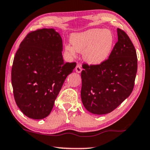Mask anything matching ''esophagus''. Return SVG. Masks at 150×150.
<instances>
[{"label": "esophagus", "mask_w": 150, "mask_h": 150, "mask_svg": "<svg viewBox=\"0 0 150 150\" xmlns=\"http://www.w3.org/2000/svg\"><path fill=\"white\" fill-rule=\"evenodd\" d=\"M75 71H76V72L78 73H81V71H82V69H81V65H80V64H77V66H76V67H75Z\"/></svg>", "instance_id": "esophagus-1"}]
</instances>
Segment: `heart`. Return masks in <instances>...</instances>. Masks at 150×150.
I'll list each match as a JSON object with an SVG mask.
<instances>
[{"mask_svg": "<svg viewBox=\"0 0 150 150\" xmlns=\"http://www.w3.org/2000/svg\"><path fill=\"white\" fill-rule=\"evenodd\" d=\"M72 46L67 45L65 51L71 56H75L76 52H83V58L91 64H98L105 61L112 50L114 37L107 29L92 28L75 33L71 39Z\"/></svg>", "mask_w": 150, "mask_h": 150, "instance_id": "1", "label": "heart"}]
</instances>
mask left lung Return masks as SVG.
I'll return each instance as SVG.
<instances>
[{
	"label": "left lung",
	"mask_w": 150,
	"mask_h": 150,
	"mask_svg": "<svg viewBox=\"0 0 150 150\" xmlns=\"http://www.w3.org/2000/svg\"><path fill=\"white\" fill-rule=\"evenodd\" d=\"M117 41L109 58L99 64H83L81 100L90 113L107 114L131 94L137 71V52L131 40L117 28Z\"/></svg>",
	"instance_id": "left-lung-1"
}]
</instances>
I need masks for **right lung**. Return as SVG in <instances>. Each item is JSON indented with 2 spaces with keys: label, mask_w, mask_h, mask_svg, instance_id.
<instances>
[{
  "label": "right lung",
  "mask_w": 150,
  "mask_h": 150,
  "mask_svg": "<svg viewBox=\"0 0 150 150\" xmlns=\"http://www.w3.org/2000/svg\"><path fill=\"white\" fill-rule=\"evenodd\" d=\"M62 40L53 28L32 31L21 42L14 56L11 83L14 98L27 117L50 115L55 100L76 62H64Z\"/></svg>",
  "instance_id": "add662e5"
}]
</instances>
